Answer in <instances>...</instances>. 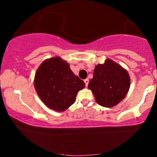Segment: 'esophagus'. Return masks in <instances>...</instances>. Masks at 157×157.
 Masks as SVG:
<instances>
[{
  "label": "esophagus",
  "mask_w": 157,
  "mask_h": 157,
  "mask_svg": "<svg viewBox=\"0 0 157 157\" xmlns=\"http://www.w3.org/2000/svg\"><path fill=\"white\" fill-rule=\"evenodd\" d=\"M84 82H85V84H86V86H88V85H89V79H85L84 80Z\"/></svg>",
  "instance_id": "esophagus-1"
}]
</instances>
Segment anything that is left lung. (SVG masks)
<instances>
[{
    "label": "left lung",
    "mask_w": 157,
    "mask_h": 157,
    "mask_svg": "<svg viewBox=\"0 0 157 157\" xmlns=\"http://www.w3.org/2000/svg\"><path fill=\"white\" fill-rule=\"evenodd\" d=\"M127 71L110 59L95 67L89 88L96 101L103 107L111 108L123 100L130 87Z\"/></svg>",
    "instance_id": "obj_1"
}]
</instances>
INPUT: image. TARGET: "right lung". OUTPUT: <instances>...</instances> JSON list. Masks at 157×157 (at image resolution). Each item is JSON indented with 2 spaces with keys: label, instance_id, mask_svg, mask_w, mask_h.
Returning <instances> with one entry per match:
<instances>
[{
  "label": "right lung",
  "instance_id": "add662e5",
  "mask_svg": "<svg viewBox=\"0 0 157 157\" xmlns=\"http://www.w3.org/2000/svg\"><path fill=\"white\" fill-rule=\"evenodd\" d=\"M85 86L69 64L59 57L45 60L35 74V86L40 98L57 111H63L72 105L77 92Z\"/></svg>",
  "mask_w": 157,
  "mask_h": 157
}]
</instances>
